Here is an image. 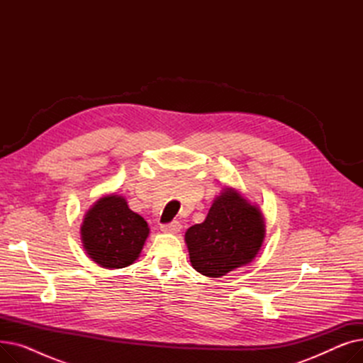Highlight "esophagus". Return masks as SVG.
I'll return each instance as SVG.
<instances>
[{
    "label": "esophagus",
    "mask_w": 363,
    "mask_h": 363,
    "mask_svg": "<svg viewBox=\"0 0 363 363\" xmlns=\"http://www.w3.org/2000/svg\"><path fill=\"white\" fill-rule=\"evenodd\" d=\"M182 225L179 222H170V223H166V225H162L160 230L163 233H167V234H177L181 231Z\"/></svg>",
    "instance_id": "esophagus-1"
}]
</instances>
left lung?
<instances>
[{
    "label": "left lung",
    "instance_id": "left-lung-1",
    "mask_svg": "<svg viewBox=\"0 0 363 363\" xmlns=\"http://www.w3.org/2000/svg\"><path fill=\"white\" fill-rule=\"evenodd\" d=\"M264 235V219L257 204L238 189L223 186L206 219L188 228L185 242L193 268L204 277L220 278L253 262Z\"/></svg>",
    "mask_w": 363,
    "mask_h": 363
}]
</instances>
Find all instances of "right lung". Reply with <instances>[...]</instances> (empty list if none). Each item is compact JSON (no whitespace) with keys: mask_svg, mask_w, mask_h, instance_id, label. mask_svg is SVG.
<instances>
[{"mask_svg":"<svg viewBox=\"0 0 363 363\" xmlns=\"http://www.w3.org/2000/svg\"><path fill=\"white\" fill-rule=\"evenodd\" d=\"M150 228L132 212L125 197L107 194L95 201L81 225L82 245L95 263L106 269H121L135 262Z\"/></svg>","mask_w":363,"mask_h":363,"instance_id":"right-lung-1","label":"right lung"}]
</instances>
